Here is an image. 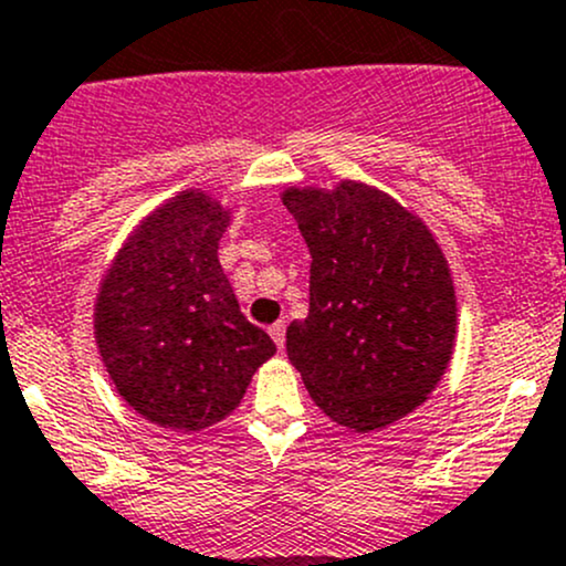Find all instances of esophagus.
Returning a JSON list of instances; mask_svg holds the SVG:
<instances>
[{
    "instance_id": "esophagus-1",
    "label": "esophagus",
    "mask_w": 566,
    "mask_h": 566,
    "mask_svg": "<svg viewBox=\"0 0 566 566\" xmlns=\"http://www.w3.org/2000/svg\"><path fill=\"white\" fill-rule=\"evenodd\" d=\"M268 333H271V338H273V342H276V347L284 349V333H287V325H284V319L273 323L271 328H268Z\"/></svg>"
}]
</instances>
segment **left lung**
Here are the masks:
<instances>
[{
  "label": "left lung",
  "instance_id": "8db88e82",
  "mask_svg": "<svg viewBox=\"0 0 566 566\" xmlns=\"http://www.w3.org/2000/svg\"><path fill=\"white\" fill-rule=\"evenodd\" d=\"M312 254L308 317L287 328L290 363L328 418L374 431L412 412L455 342V290L420 219L366 184L287 189Z\"/></svg>",
  "mask_w": 566,
  "mask_h": 566
}]
</instances>
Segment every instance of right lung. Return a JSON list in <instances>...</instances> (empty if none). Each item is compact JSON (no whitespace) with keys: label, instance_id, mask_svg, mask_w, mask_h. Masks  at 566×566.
Instances as JSON below:
<instances>
[{"label":"right lung","instance_id":"1","mask_svg":"<svg viewBox=\"0 0 566 566\" xmlns=\"http://www.w3.org/2000/svg\"><path fill=\"white\" fill-rule=\"evenodd\" d=\"M224 228L211 198L176 195L129 235L99 290L94 331L113 385L170 431L219 423L276 353L219 265Z\"/></svg>","mask_w":566,"mask_h":566}]
</instances>
